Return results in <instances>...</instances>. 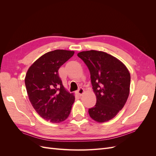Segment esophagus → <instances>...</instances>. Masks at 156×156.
Returning <instances> with one entry per match:
<instances>
[{"label": "esophagus", "mask_w": 156, "mask_h": 156, "mask_svg": "<svg viewBox=\"0 0 156 156\" xmlns=\"http://www.w3.org/2000/svg\"><path fill=\"white\" fill-rule=\"evenodd\" d=\"M84 89L82 87H80L79 88V90H78V94H79V95L80 96L83 95V94H84Z\"/></svg>", "instance_id": "34e87169"}]
</instances>
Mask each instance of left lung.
Returning <instances> with one entry per match:
<instances>
[{
	"instance_id": "8db88e82",
	"label": "left lung",
	"mask_w": 156,
	"mask_h": 156,
	"mask_svg": "<svg viewBox=\"0 0 156 156\" xmlns=\"http://www.w3.org/2000/svg\"><path fill=\"white\" fill-rule=\"evenodd\" d=\"M79 57L90 73L96 103L88 109L89 115L102 123L113 119L126 104L129 94L131 77L120 60L103 51L80 52Z\"/></svg>"
}]
</instances>
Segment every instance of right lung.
I'll return each mask as SVG.
<instances>
[{"label": "right lung", "instance_id": "obj_1", "mask_svg": "<svg viewBox=\"0 0 156 156\" xmlns=\"http://www.w3.org/2000/svg\"><path fill=\"white\" fill-rule=\"evenodd\" d=\"M74 54L73 51H50L36 60L28 69L25 79L29 100L44 119L60 123L69 116L75 101L73 94L64 87L58 69Z\"/></svg>", "mask_w": 156, "mask_h": 156}]
</instances>
